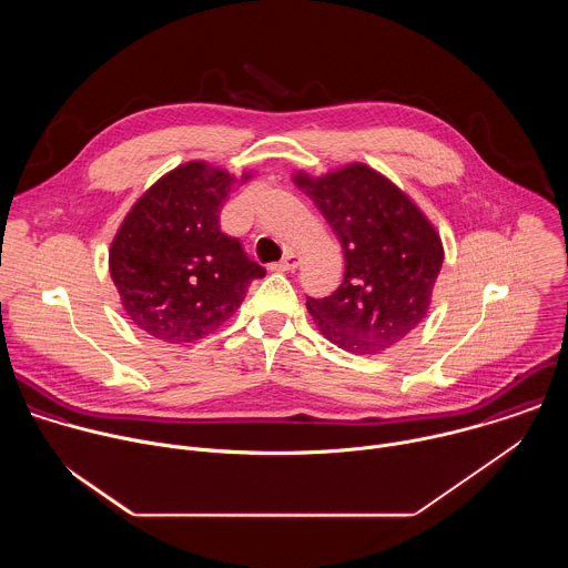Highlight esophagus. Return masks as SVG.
Segmentation results:
<instances>
[{
	"mask_svg": "<svg viewBox=\"0 0 568 568\" xmlns=\"http://www.w3.org/2000/svg\"><path fill=\"white\" fill-rule=\"evenodd\" d=\"M298 263H301L298 254L290 252V254H285V256H283V261H278L276 265H272V270H276V272H292V270H296V267H298Z\"/></svg>",
	"mask_w": 568,
	"mask_h": 568,
	"instance_id": "obj_1",
	"label": "esophagus"
}]
</instances>
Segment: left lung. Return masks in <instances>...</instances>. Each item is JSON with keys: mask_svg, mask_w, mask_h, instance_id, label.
I'll return each instance as SVG.
<instances>
[{"mask_svg": "<svg viewBox=\"0 0 568 568\" xmlns=\"http://www.w3.org/2000/svg\"><path fill=\"white\" fill-rule=\"evenodd\" d=\"M344 250V281L323 298L307 296L318 331L355 355H375L425 318L443 267V242L423 211L364 164L323 178L294 175Z\"/></svg>", "mask_w": 568, "mask_h": 568, "instance_id": "1", "label": "left lung"}]
</instances>
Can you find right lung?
<instances>
[{"mask_svg": "<svg viewBox=\"0 0 568 568\" xmlns=\"http://www.w3.org/2000/svg\"><path fill=\"white\" fill-rule=\"evenodd\" d=\"M252 175L245 173L240 182ZM235 178L191 161L150 186L125 215L110 274L134 326L169 344H191L240 307L265 267L220 229Z\"/></svg>", "mask_w": 568, "mask_h": 568, "instance_id": "right-lung-1", "label": "right lung"}]
</instances>
